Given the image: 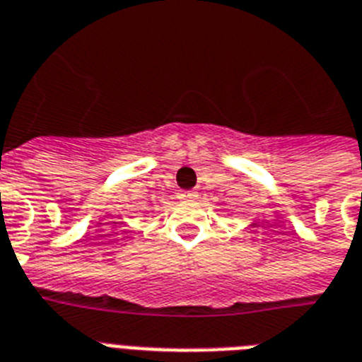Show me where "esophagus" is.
<instances>
[{"label":"esophagus","mask_w":362,"mask_h":362,"mask_svg":"<svg viewBox=\"0 0 362 362\" xmlns=\"http://www.w3.org/2000/svg\"><path fill=\"white\" fill-rule=\"evenodd\" d=\"M178 195H180V199H195V197H197V191H195V189L180 191V193H178Z\"/></svg>","instance_id":"1"}]
</instances>
